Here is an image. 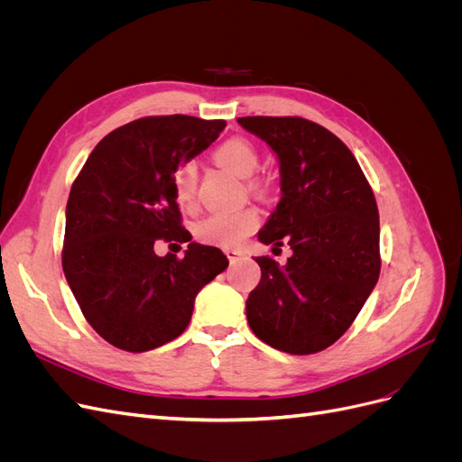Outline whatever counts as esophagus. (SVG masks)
<instances>
[{"label": "esophagus", "mask_w": 462, "mask_h": 462, "mask_svg": "<svg viewBox=\"0 0 462 462\" xmlns=\"http://www.w3.org/2000/svg\"><path fill=\"white\" fill-rule=\"evenodd\" d=\"M227 258H229V262L231 263H236V262H239L241 258H243V253H239V250H227Z\"/></svg>", "instance_id": "obj_1"}]
</instances>
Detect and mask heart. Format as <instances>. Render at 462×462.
Returning a JSON list of instances; mask_svg holds the SVG:
<instances>
[{"label":"heart","mask_w":462,"mask_h":462,"mask_svg":"<svg viewBox=\"0 0 462 462\" xmlns=\"http://www.w3.org/2000/svg\"><path fill=\"white\" fill-rule=\"evenodd\" d=\"M216 160L243 179H248V189L258 192L260 183L256 179H250L260 170V152L246 138H229L216 150ZM173 190L175 199L180 206L190 208L197 202L199 190V170L194 162H185L177 167L173 175ZM260 216L254 208L233 209V212H216L206 216L197 223L199 239L206 245L221 246V248H236L250 233L258 227Z\"/></svg>","instance_id":"1"}]
</instances>
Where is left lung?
<instances>
[{"label": "left lung", "instance_id": "left-lung-1", "mask_svg": "<svg viewBox=\"0 0 462 462\" xmlns=\"http://www.w3.org/2000/svg\"><path fill=\"white\" fill-rule=\"evenodd\" d=\"M241 127L277 153L282 200L258 233L289 245L279 265L258 256V287L246 319L258 339L289 355L324 351L351 328L382 268L380 214L353 152L302 117H239Z\"/></svg>", "mask_w": 462, "mask_h": 462}]
</instances>
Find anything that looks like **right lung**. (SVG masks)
<instances>
[{
	"label": "right lung",
	"mask_w": 462,
	"mask_h": 462,
	"mask_svg": "<svg viewBox=\"0 0 462 462\" xmlns=\"http://www.w3.org/2000/svg\"><path fill=\"white\" fill-rule=\"evenodd\" d=\"M226 129V121L153 116L96 144L69 192L61 263L94 331L121 351L144 353L179 337L199 291L227 268L219 248L190 243L173 175ZM189 242L183 259L152 243Z\"/></svg>",
	"instance_id": "obj_1"
}]
</instances>
